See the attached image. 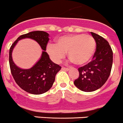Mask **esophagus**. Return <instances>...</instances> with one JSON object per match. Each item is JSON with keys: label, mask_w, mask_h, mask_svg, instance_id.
Listing matches in <instances>:
<instances>
[{"label": "esophagus", "mask_w": 123, "mask_h": 123, "mask_svg": "<svg viewBox=\"0 0 123 123\" xmlns=\"http://www.w3.org/2000/svg\"><path fill=\"white\" fill-rule=\"evenodd\" d=\"M69 69L67 68H65V67H62V70H63V71H69Z\"/></svg>", "instance_id": "obj_1"}]
</instances>
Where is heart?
Returning <instances> with one entry per match:
<instances>
[{"label":"heart","instance_id":"1","mask_svg":"<svg viewBox=\"0 0 123 123\" xmlns=\"http://www.w3.org/2000/svg\"><path fill=\"white\" fill-rule=\"evenodd\" d=\"M96 42L92 36L84 34L63 36L57 38L55 44H48L46 51L51 59L58 63L66 52L71 62L77 66H83L93 58Z\"/></svg>","mask_w":123,"mask_h":123}]
</instances>
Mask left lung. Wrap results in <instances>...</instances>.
I'll return each mask as SVG.
<instances>
[{
  "label": "left lung",
  "mask_w": 123,
  "mask_h": 123,
  "mask_svg": "<svg viewBox=\"0 0 123 123\" xmlns=\"http://www.w3.org/2000/svg\"><path fill=\"white\" fill-rule=\"evenodd\" d=\"M96 42L92 60L78 68L79 77L74 81L76 87L84 92L98 89L106 83L111 72L113 52L108 42L103 37L91 32Z\"/></svg>",
  "instance_id": "left-lung-1"
}]
</instances>
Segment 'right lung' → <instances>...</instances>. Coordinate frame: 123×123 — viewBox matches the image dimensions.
<instances>
[{
    "instance_id": "add662e5",
    "label": "right lung",
    "mask_w": 123,
    "mask_h": 123,
    "mask_svg": "<svg viewBox=\"0 0 123 123\" xmlns=\"http://www.w3.org/2000/svg\"><path fill=\"white\" fill-rule=\"evenodd\" d=\"M48 37L49 34L45 31H32L18 37L10 48L9 62L12 77L20 88L32 94H42L49 91L54 82L56 74L61 69V66L52 62L45 51L49 40ZM26 38L36 40L43 51L39 60L31 68L23 70L15 65L12 52L18 41Z\"/></svg>"
}]
</instances>
